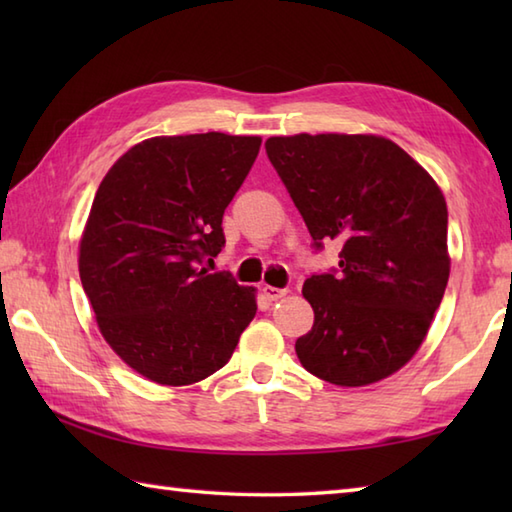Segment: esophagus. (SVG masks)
<instances>
[{"mask_svg":"<svg viewBox=\"0 0 512 512\" xmlns=\"http://www.w3.org/2000/svg\"><path fill=\"white\" fill-rule=\"evenodd\" d=\"M262 292H264V297H266L268 301H279L281 297L288 295L286 288H275V286H264Z\"/></svg>","mask_w":512,"mask_h":512,"instance_id":"esophagus-1","label":"esophagus"}]
</instances>
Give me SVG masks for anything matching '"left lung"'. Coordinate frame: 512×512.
Wrapping results in <instances>:
<instances>
[{"instance_id": "8db88e82", "label": "left lung", "mask_w": 512, "mask_h": 512, "mask_svg": "<svg viewBox=\"0 0 512 512\" xmlns=\"http://www.w3.org/2000/svg\"><path fill=\"white\" fill-rule=\"evenodd\" d=\"M266 154L314 244L339 242V275H312L314 325L295 343L310 374L365 387L405 367L449 281L447 202L405 149L376 134L270 136Z\"/></svg>"}]
</instances>
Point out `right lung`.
Wrapping results in <instances>:
<instances>
[{"instance_id":"obj_1","label":"right lung","mask_w":512,"mask_h":512,"mask_svg":"<svg viewBox=\"0 0 512 512\" xmlns=\"http://www.w3.org/2000/svg\"><path fill=\"white\" fill-rule=\"evenodd\" d=\"M259 136H154L105 173L79 242L96 325L151 383H200L228 363L257 290L204 268L224 246L222 215L259 154Z\"/></svg>"}]
</instances>
